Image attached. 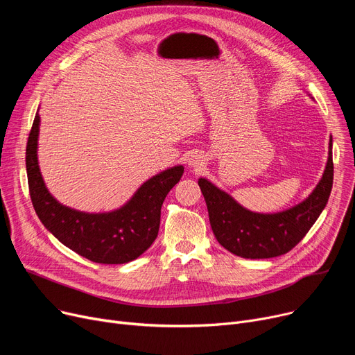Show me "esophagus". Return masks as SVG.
Instances as JSON below:
<instances>
[{
    "instance_id": "esophagus-1",
    "label": "esophagus",
    "mask_w": 355,
    "mask_h": 355,
    "mask_svg": "<svg viewBox=\"0 0 355 355\" xmlns=\"http://www.w3.org/2000/svg\"><path fill=\"white\" fill-rule=\"evenodd\" d=\"M207 164V157L202 154H194L189 158V166L193 168V170H201L202 166H206Z\"/></svg>"
}]
</instances>
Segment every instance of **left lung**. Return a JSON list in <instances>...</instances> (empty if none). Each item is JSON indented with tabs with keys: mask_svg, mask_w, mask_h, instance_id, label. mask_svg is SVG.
Segmentation results:
<instances>
[{
	"mask_svg": "<svg viewBox=\"0 0 355 355\" xmlns=\"http://www.w3.org/2000/svg\"><path fill=\"white\" fill-rule=\"evenodd\" d=\"M334 180L332 141L322 178L296 206L279 213H254L206 178L198 185L207 204L210 225L218 243L236 256L269 259L288 253L305 237L325 209Z\"/></svg>",
	"mask_w": 355,
	"mask_h": 355,
	"instance_id": "left-lung-1",
	"label": "left lung"
}]
</instances>
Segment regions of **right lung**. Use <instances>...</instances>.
<instances>
[{"mask_svg":"<svg viewBox=\"0 0 355 355\" xmlns=\"http://www.w3.org/2000/svg\"><path fill=\"white\" fill-rule=\"evenodd\" d=\"M39 129L37 112L27 141L26 168L33 207L44 227L64 246L95 263L122 265L139 257L158 236L161 206L181 180L184 166L175 165L149 178L118 210L78 211L60 204L46 187L37 159Z\"/></svg>","mask_w":355,"mask_h":355,"instance_id":"add662e5","label":"right lung"}]
</instances>
